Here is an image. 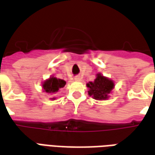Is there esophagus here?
<instances>
[{
	"mask_svg": "<svg viewBox=\"0 0 155 155\" xmlns=\"http://www.w3.org/2000/svg\"><path fill=\"white\" fill-rule=\"evenodd\" d=\"M81 76H75V77H74V80H75V81H81Z\"/></svg>",
	"mask_w": 155,
	"mask_h": 155,
	"instance_id": "1",
	"label": "esophagus"
}]
</instances>
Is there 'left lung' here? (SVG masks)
I'll use <instances>...</instances> for the list:
<instances>
[{
    "instance_id": "obj_1",
    "label": "left lung",
    "mask_w": 155,
    "mask_h": 155,
    "mask_svg": "<svg viewBox=\"0 0 155 155\" xmlns=\"http://www.w3.org/2000/svg\"><path fill=\"white\" fill-rule=\"evenodd\" d=\"M90 88L89 94L95 100H105L108 98V94L114 88V82L108 78L104 77L101 74H97V77L93 82L87 84Z\"/></svg>"
}]
</instances>
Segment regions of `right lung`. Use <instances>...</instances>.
I'll return each instance as SVG.
<instances>
[{
  "mask_svg": "<svg viewBox=\"0 0 155 155\" xmlns=\"http://www.w3.org/2000/svg\"><path fill=\"white\" fill-rule=\"evenodd\" d=\"M66 84V82L61 79L55 77H51L43 84V88L47 93H55L59 91V89L63 88ZM53 100H54L53 98Z\"/></svg>",
  "mask_w": 155,
  "mask_h": 155,
  "instance_id": "obj_1",
  "label": "right lung"
}]
</instances>
